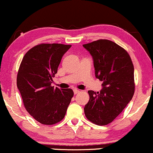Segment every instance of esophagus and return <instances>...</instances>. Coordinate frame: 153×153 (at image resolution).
<instances>
[{
    "mask_svg": "<svg viewBox=\"0 0 153 153\" xmlns=\"http://www.w3.org/2000/svg\"><path fill=\"white\" fill-rule=\"evenodd\" d=\"M74 94H76L79 93V90H77V89H74Z\"/></svg>",
    "mask_w": 153,
    "mask_h": 153,
    "instance_id": "34e87169",
    "label": "esophagus"
}]
</instances>
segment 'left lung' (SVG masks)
Here are the masks:
<instances>
[{
	"instance_id": "left-lung-1",
	"label": "left lung",
	"mask_w": 153,
	"mask_h": 153,
	"mask_svg": "<svg viewBox=\"0 0 153 153\" xmlns=\"http://www.w3.org/2000/svg\"><path fill=\"white\" fill-rule=\"evenodd\" d=\"M94 62L95 76L103 82L101 91H88L84 106L88 120L99 126L110 123L126 108L135 91L134 67L128 53L108 39L83 45Z\"/></svg>"
}]
</instances>
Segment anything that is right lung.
<instances>
[{
    "label": "right lung",
    "instance_id": "add662e5",
    "mask_svg": "<svg viewBox=\"0 0 153 153\" xmlns=\"http://www.w3.org/2000/svg\"><path fill=\"white\" fill-rule=\"evenodd\" d=\"M71 45L41 44L25 54L19 68L17 86L26 110L37 121L53 125L61 121L74 92L52 86V77Z\"/></svg>",
    "mask_w": 153,
    "mask_h": 153
}]
</instances>
